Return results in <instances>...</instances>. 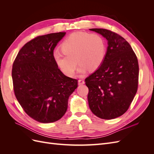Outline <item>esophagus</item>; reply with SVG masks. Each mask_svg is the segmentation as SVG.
Instances as JSON below:
<instances>
[{
  "instance_id": "esophagus-1",
  "label": "esophagus",
  "mask_w": 154,
  "mask_h": 154,
  "mask_svg": "<svg viewBox=\"0 0 154 154\" xmlns=\"http://www.w3.org/2000/svg\"><path fill=\"white\" fill-rule=\"evenodd\" d=\"M84 83H85V82L83 79H80V80H78V85H82L84 84Z\"/></svg>"
}]
</instances>
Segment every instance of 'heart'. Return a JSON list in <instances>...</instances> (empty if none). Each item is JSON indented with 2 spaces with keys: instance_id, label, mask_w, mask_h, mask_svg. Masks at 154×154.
Segmentation results:
<instances>
[{
  "instance_id": "obj_1",
  "label": "heart",
  "mask_w": 154,
  "mask_h": 154,
  "mask_svg": "<svg viewBox=\"0 0 154 154\" xmlns=\"http://www.w3.org/2000/svg\"><path fill=\"white\" fill-rule=\"evenodd\" d=\"M61 49L55 51L53 58L60 70L67 76H73L78 63L79 72L88 69L95 70L103 63L106 51L105 39L100 35L79 31L69 35L61 44Z\"/></svg>"
}]
</instances>
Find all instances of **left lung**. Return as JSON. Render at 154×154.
<instances>
[{
	"label": "left lung",
	"instance_id": "8db88e82",
	"mask_svg": "<svg viewBox=\"0 0 154 154\" xmlns=\"http://www.w3.org/2000/svg\"><path fill=\"white\" fill-rule=\"evenodd\" d=\"M108 40L101 66L85 80L88 102L97 117L112 119L128 109L138 88L139 64L134 51L122 36L106 29H90Z\"/></svg>",
	"mask_w": 154,
	"mask_h": 154
}]
</instances>
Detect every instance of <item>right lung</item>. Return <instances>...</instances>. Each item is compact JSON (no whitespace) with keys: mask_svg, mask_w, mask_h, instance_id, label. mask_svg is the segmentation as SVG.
Masks as SVG:
<instances>
[{"mask_svg":"<svg viewBox=\"0 0 154 154\" xmlns=\"http://www.w3.org/2000/svg\"><path fill=\"white\" fill-rule=\"evenodd\" d=\"M66 32L35 37L19 51L13 63L15 95L22 108L37 122L53 123L66 114L69 97L78 80L66 76L53 58V51Z\"/></svg>","mask_w":154,"mask_h":154,"instance_id":"obj_1","label":"right lung"}]
</instances>
